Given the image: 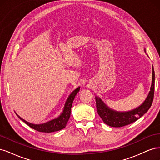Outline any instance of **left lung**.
Segmentation results:
<instances>
[{"label": "left lung", "mask_w": 160, "mask_h": 160, "mask_svg": "<svg viewBox=\"0 0 160 160\" xmlns=\"http://www.w3.org/2000/svg\"><path fill=\"white\" fill-rule=\"evenodd\" d=\"M146 52V49H144ZM155 87V72L152 67V81L150 91L146 99L137 108L128 111H118L109 108L99 97H95L97 111L103 122L111 127L120 128L129 125L146 113L152 106Z\"/></svg>", "instance_id": "obj_1"}]
</instances>
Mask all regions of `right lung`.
I'll return each instance as SVG.
<instances>
[{"label":"right lung","mask_w":160,"mask_h":160,"mask_svg":"<svg viewBox=\"0 0 160 160\" xmlns=\"http://www.w3.org/2000/svg\"><path fill=\"white\" fill-rule=\"evenodd\" d=\"M79 90H80V87L77 88L74 91H72V92H71V93L69 95L68 98H67L66 101L63 109H62V113L60 114V115L58 116L57 118L51 119L49 121V122H47L44 123L33 124V123H29L27 122V121H25V119H23L22 118H21L17 113H15L17 114L18 118L21 120H22V122H25L30 128L38 131V132L51 133V132H57V131H59L65 128L67 122H68L69 119L70 115H71V109L72 107V102H73L75 95L79 91Z\"/></svg>","instance_id":"1"}]
</instances>
